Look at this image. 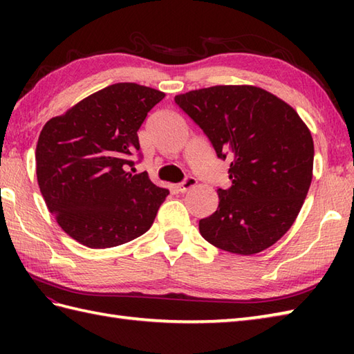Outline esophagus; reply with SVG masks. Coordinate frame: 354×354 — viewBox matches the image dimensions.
I'll use <instances>...</instances> for the list:
<instances>
[{
    "mask_svg": "<svg viewBox=\"0 0 354 354\" xmlns=\"http://www.w3.org/2000/svg\"><path fill=\"white\" fill-rule=\"evenodd\" d=\"M196 184H198V179L196 178H193V176H187L184 181L179 184V187H178V190L181 192V193H185V192H189V190H192L193 187H196Z\"/></svg>",
    "mask_w": 354,
    "mask_h": 354,
    "instance_id": "obj_1",
    "label": "esophagus"
}]
</instances>
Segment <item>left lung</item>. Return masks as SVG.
<instances>
[{
	"label": "left lung",
	"instance_id": "obj_1",
	"mask_svg": "<svg viewBox=\"0 0 354 354\" xmlns=\"http://www.w3.org/2000/svg\"><path fill=\"white\" fill-rule=\"evenodd\" d=\"M175 103L230 162L231 187L217 189L219 207L199 221L207 242L251 255L280 240L309 192L313 140L297 111L265 89L219 85L175 97Z\"/></svg>",
	"mask_w": 354,
	"mask_h": 354
}]
</instances>
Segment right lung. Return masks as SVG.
Listing matches in <instances>:
<instances>
[{"label": "right lung", "instance_id": "1", "mask_svg": "<svg viewBox=\"0 0 354 354\" xmlns=\"http://www.w3.org/2000/svg\"><path fill=\"white\" fill-rule=\"evenodd\" d=\"M164 93L115 84L42 127L36 176L50 213L66 234L94 250L131 242L152 227L169 194L147 171L133 173L138 129Z\"/></svg>", "mask_w": 354, "mask_h": 354}]
</instances>
